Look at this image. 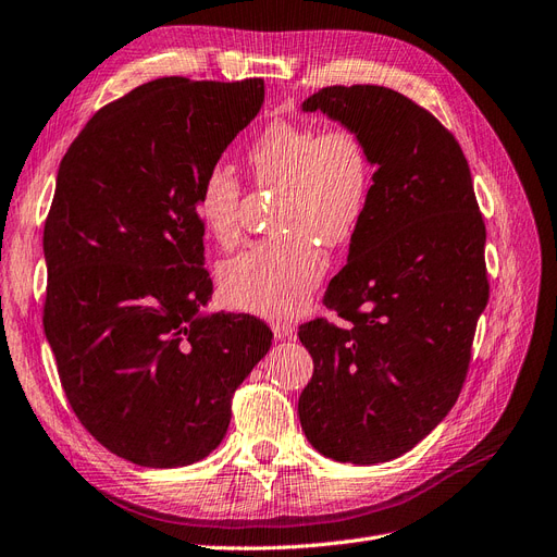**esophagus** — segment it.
Masks as SVG:
<instances>
[{
    "instance_id": "esophagus-1",
    "label": "esophagus",
    "mask_w": 557,
    "mask_h": 557,
    "mask_svg": "<svg viewBox=\"0 0 557 557\" xmlns=\"http://www.w3.org/2000/svg\"><path fill=\"white\" fill-rule=\"evenodd\" d=\"M272 330H274V336L281 342V339H293L295 336V325L290 323H281V320H276V323H272Z\"/></svg>"
}]
</instances>
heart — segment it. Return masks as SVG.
Returning <instances> with one entry per match:
<instances>
[{
  "instance_id": "1",
  "label": "heart",
  "mask_w": 557,
  "mask_h": 557,
  "mask_svg": "<svg viewBox=\"0 0 557 557\" xmlns=\"http://www.w3.org/2000/svg\"><path fill=\"white\" fill-rule=\"evenodd\" d=\"M252 181L278 188L274 227L285 237L252 244L221 267V290L232 307L285 318L307 305L325 274L320 246H346L364 218L372 193V162L358 132L309 123H269L246 153ZM242 183L213 164L195 193V215L221 246L239 237Z\"/></svg>"
}]
</instances>
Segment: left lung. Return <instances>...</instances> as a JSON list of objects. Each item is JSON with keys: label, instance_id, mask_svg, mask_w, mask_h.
Here are the masks:
<instances>
[{"label": "left lung", "instance_id": "1", "mask_svg": "<svg viewBox=\"0 0 557 557\" xmlns=\"http://www.w3.org/2000/svg\"><path fill=\"white\" fill-rule=\"evenodd\" d=\"M305 111L358 132L374 185L325 307L299 327L313 376L297 413L309 444L352 465L395 460L458 399L487 305L485 225L460 144L391 88L330 86Z\"/></svg>", "mask_w": 557, "mask_h": 557}]
</instances>
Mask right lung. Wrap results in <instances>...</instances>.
Listing matches in <instances>:
<instances>
[{
    "label": "right lung",
    "mask_w": 557,
    "mask_h": 557,
    "mask_svg": "<svg viewBox=\"0 0 557 557\" xmlns=\"http://www.w3.org/2000/svg\"><path fill=\"white\" fill-rule=\"evenodd\" d=\"M262 102V78L150 81L99 109L60 162L46 339L81 425L134 465L207 458L272 346L256 315L201 313L213 283L195 215L201 176Z\"/></svg>",
    "instance_id": "1"
}]
</instances>
